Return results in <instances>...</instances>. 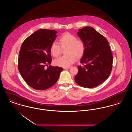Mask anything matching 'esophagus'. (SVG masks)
Wrapping results in <instances>:
<instances>
[{"label": "esophagus", "instance_id": "esophagus-1", "mask_svg": "<svg viewBox=\"0 0 132 132\" xmlns=\"http://www.w3.org/2000/svg\"><path fill=\"white\" fill-rule=\"evenodd\" d=\"M70 67H66V68H64V69L66 70V69H70Z\"/></svg>", "mask_w": 132, "mask_h": 132}]
</instances>
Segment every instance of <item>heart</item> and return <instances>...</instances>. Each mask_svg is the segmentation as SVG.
<instances>
[{
  "instance_id": "heart-1",
  "label": "heart",
  "mask_w": 132,
  "mask_h": 132,
  "mask_svg": "<svg viewBox=\"0 0 132 132\" xmlns=\"http://www.w3.org/2000/svg\"><path fill=\"white\" fill-rule=\"evenodd\" d=\"M58 43L59 45L56 42L51 44L50 51L51 55L54 57L59 56L61 52V47L62 49L67 48V55L60 57L54 60V64L57 66L69 67L75 62L76 59L81 58L85 53L84 43L81 40L77 39L75 36L69 32H65L60 36L58 38Z\"/></svg>"
}]
</instances>
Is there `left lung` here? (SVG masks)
Wrapping results in <instances>:
<instances>
[{
    "mask_svg": "<svg viewBox=\"0 0 132 132\" xmlns=\"http://www.w3.org/2000/svg\"><path fill=\"white\" fill-rule=\"evenodd\" d=\"M77 35L85 45L80 62L86 65L78 67L75 81L84 88H94L105 81L111 73V51L106 38L91 27L79 29Z\"/></svg>",
    "mask_w": 132,
    "mask_h": 132,
    "instance_id": "obj_1",
    "label": "left lung"
}]
</instances>
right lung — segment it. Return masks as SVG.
<instances>
[{"instance_id":"add662e5","label":"right lung","mask_w":132,"mask_h":132,"mask_svg":"<svg viewBox=\"0 0 132 132\" xmlns=\"http://www.w3.org/2000/svg\"><path fill=\"white\" fill-rule=\"evenodd\" d=\"M55 30L41 29L27 38L19 52L18 69L26 83L37 90H45L53 86L63 70L50 64V47L57 37ZM47 66V65H46Z\"/></svg>"}]
</instances>
